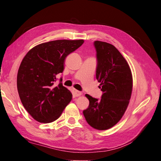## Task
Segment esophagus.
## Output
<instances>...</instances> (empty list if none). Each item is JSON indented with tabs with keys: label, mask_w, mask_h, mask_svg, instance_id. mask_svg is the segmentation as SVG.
<instances>
[{
	"label": "esophagus",
	"mask_w": 161,
	"mask_h": 161,
	"mask_svg": "<svg viewBox=\"0 0 161 161\" xmlns=\"http://www.w3.org/2000/svg\"><path fill=\"white\" fill-rule=\"evenodd\" d=\"M74 94H75V96L78 97V96H80V95H82V93H81V92H80V91H79L75 90V91H74Z\"/></svg>",
	"instance_id": "34e87169"
}]
</instances>
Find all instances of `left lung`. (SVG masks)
Masks as SVG:
<instances>
[{
	"mask_svg": "<svg viewBox=\"0 0 161 161\" xmlns=\"http://www.w3.org/2000/svg\"><path fill=\"white\" fill-rule=\"evenodd\" d=\"M97 66L96 78L103 92L101 100L86 94L89 106L83 111L88 124L107 130L120 120L127 108L133 88V78L127 61L111 44L95 41Z\"/></svg>",
	"mask_w": 161,
	"mask_h": 161,
	"instance_id": "1",
	"label": "left lung"
}]
</instances>
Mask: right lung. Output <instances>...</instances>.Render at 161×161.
I'll list each match as a JSON object with an SVG mask.
<instances>
[{
  "instance_id": "obj_1",
  "label": "right lung",
  "mask_w": 161,
  "mask_h": 161,
  "mask_svg": "<svg viewBox=\"0 0 161 161\" xmlns=\"http://www.w3.org/2000/svg\"><path fill=\"white\" fill-rule=\"evenodd\" d=\"M84 41L56 40L43 43L29 50L17 74V89L24 108L35 119L50 123L60 117L72 100L71 92L57 75L63 73L66 57Z\"/></svg>"
}]
</instances>
